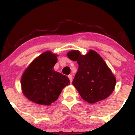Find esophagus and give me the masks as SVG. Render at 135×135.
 <instances>
[{
	"mask_svg": "<svg viewBox=\"0 0 135 135\" xmlns=\"http://www.w3.org/2000/svg\"><path fill=\"white\" fill-rule=\"evenodd\" d=\"M69 79H70V83H72V75H69Z\"/></svg>",
	"mask_w": 135,
	"mask_h": 135,
	"instance_id": "obj_1",
	"label": "esophagus"
}]
</instances>
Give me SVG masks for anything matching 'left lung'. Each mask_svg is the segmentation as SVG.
<instances>
[{
  "instance_id": "8db88e82",
  "label": "left lung",
  "mask_w": 135,
  "mask_h": 135,
  "mask_svg": "<svg viewBox=\"0 0 135 135\" xmlns=\"http://www.w3.org/2000/svg\"><path fill=\"white\" fill-rule=\"evenodd\" d=\"M67 56L79 65L72 84L84 100L92 104L112 94L116 79L97 52L91 49L86 55H82L79 51L72 50L68 52Z\"/></svg>"
}]
</instances>
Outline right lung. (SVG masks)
I'll return each mask as SVG.
<instances>
[{"label": "right lung", "instance_id": "obj_1", "mask_svg": "<svg viewBox=\"0 0 135 135\" xmlns=\"http://www.w3.org/2000/svg\"><path fill=\"white\" fill-rule=\"evenodd\" d=\"M58 55L47 51L34 59L23 72L21 79L23 94L40 105H49L58 98L69 85L68 77L54 70Z\"/></svg>", "mask_w": 135, "mask_h": 135}]
</instances>
